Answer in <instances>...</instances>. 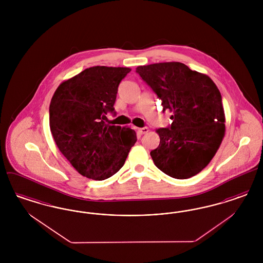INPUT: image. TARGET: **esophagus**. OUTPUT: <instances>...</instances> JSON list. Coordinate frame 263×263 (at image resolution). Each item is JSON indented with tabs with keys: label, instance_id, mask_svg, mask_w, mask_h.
Listing matches in <instances>:
<instances>
[{
	"label": "esophagus",
	"instance_id": "obj_1",
	"mask_svg": "<svg viewBox=\"0 0 263 263\" xmlns=\"http://www.w3.org/2000/svg\"><path fill=\"white\" fill-rule=\"evenodd\" d=\"M138 132L140 135H143V134H146L149 132V128L148 127H144V128H139L138 129Z\"/></svg>",
	"mask_w": 263,
	"mask_h": 263
}]
</instances>
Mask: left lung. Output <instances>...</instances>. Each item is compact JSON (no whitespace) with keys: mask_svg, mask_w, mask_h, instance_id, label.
<instances>
[{"mask_svg":"<svg viewBox=\"0 0 263 263\" xmlns=\"http://www.w3.org/2000/svg\"><path fill=\"white\" fill-rule=\"evenodd\" d=\"M136 72L173 113L170 128L157 129L160 145L151 152L165 175L186 179L199 174L219 150L226 132L219 88L210 77L179 62L138 66Z\"/></svg>","mask_w":263,"mask_h":263,"instance_id":"obj_1","label":"left lung"}]
</instances>
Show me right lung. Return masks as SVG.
Here are the masks:
<instances>
[{"mask_svg": "<svg viewBox=\"0 0 263 263\" xmlns=\"http://www.w3.org/2000/svg\"><path fill=\"white\" fill-rule=\"evenodd\" d=\"M130 71L126 67H90L62 82L51 99V134L83 176L103 180L115 175L137 141L133 129L104 122L106 112L114 110L119 84Z\"/></svg>", "mask_w": 263, "mask_h": 263, "instance_id": "obj_1", "label": "right lung"}]
</instances>
